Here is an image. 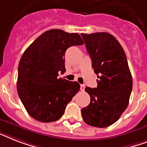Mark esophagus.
Segmentation results:
<instances>
[{
    "mask_svg": "<svg viewBox=\"0 0 147 147\" xmlns=\"http://www.w3.org/2000/svg\"><path fill=\"white\" fill-rule=\"evenodd\" d=\"M80 88H81V90H84V89H85V86H84V84H81Z\"/></svg>",
    "mask_w": 147,
    "mask_h": 147,
    "instance_id": "obj_1",
    "label": "esophagus"
}]
</instances>
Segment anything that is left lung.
Instances as JSON below:
<instances>
[{
	"instance_id": "1",
	"label": "left lung",
	"mask_w": 147,
	"mask_h": 147,
	"mask_svg": "<svg viewBox=\"0 0 147 147\" xmlns=\"http://www.w3.org/2000/svg\"><path fill=\"white\" fill-rule=\"evenodd\" d=\"M97 75V87H86L90 104L82 109L84 122L96 127L114 124L126 109L132 90V76L122 47L107 32L81 34Z\"/></svg>"
}]
</instances>
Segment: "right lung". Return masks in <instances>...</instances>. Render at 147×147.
<instances>
[{
    "instance_id": "right-lung-1",
    "label": "right lung",
    "mask_w": 147,
    "mask_h": 147,
    "mask_svg": "<svg viewBox=\"0 0 147 147\" xmlns=\"http://www.w3.org/2000/svg\"><path fill=\"white\" fill-rule=\"evenodd\" d=\"M84 44L77 33L60 29L44 32L26 49L18 68L17 91L31 116L41 122L59 119L80 90L77 82L58 78L65 71V53Z\"/></svg>"
}]
</instances>
